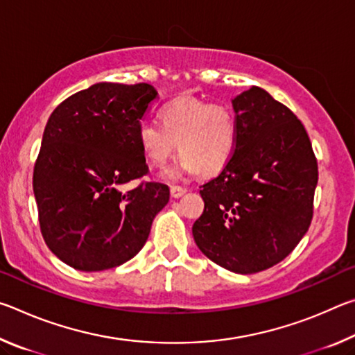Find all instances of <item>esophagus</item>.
<instances>
[{
    "instance_id": "esophagus-1",
    "label": "esophagus",
    "mask_w": 355,
    "mask_h": 355,
    "mask_svg": "<svg viewBox=\"0 0 355 355\" xmlns=\"http://www.w3.org/2000/svg\"><path fill=\"white\" fill-rule=\"evenodd\" d=\"M186 194L184 188H180V186H171V197L172 199H180Z\"/></svg>"
}]
</instances>
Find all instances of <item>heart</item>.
<instances>
[{"label":"heart","instance_id":"1","mask_svg":"<svg viewBox=\"0 0 355 355\" xmlns=\"http://www.w3.org/2000/svg\"><path fill=\"white\" fill-rule=\"evenodd\" d=\"M159 123L142 122L137 128V142L152 167H163L178 148L182 155L163 173L167 180L197 172L205 177L216 175L235 155L238 120L227 105L180 97L163 106Z\"/></svg>","mask_w":355,"mask_h":355}]
</instances>
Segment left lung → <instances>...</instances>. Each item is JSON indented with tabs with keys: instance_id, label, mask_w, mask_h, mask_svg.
Listing matches in <instances>:
<instances>
[{
	"instance_id": "8db88e82",
	"label": "left lung",
	"mask_w": 355,
	"mask_h": 355,
	"mask_svg": "<svg viewBox=\"0 0 355 355\" xmlns=\"http://www.w3.org/2000/svg\"><path fill=\"white\" fill-rule=\"evenodd\" d=\"M232 106L238 146L225 169L202 186L205 209L192 236L216 264L254 274L284 260L307 233L318 164L304 125L264 89L252 86Z\"/></svg>"
}]
</instances>
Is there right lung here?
Here are the masks:
<instances>
[{"label": "right lung", "mask_w": 355, "mask_h": 355, "mask_svg": "<svg viewBox=\"0 0 355 355\" xmlns=\"http://www.w3.org/2000/svg\"><path fill=\"white\" fill-rule=\"evenodd\" d=\"M158 92L147 83H97L48 119L34 166L40 230L59 260L95 272L128 261L169 202L161 183H128L148 171L137 128Z\"/></svg>", "instance_id": "1"}]
</instances>
